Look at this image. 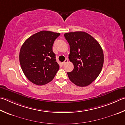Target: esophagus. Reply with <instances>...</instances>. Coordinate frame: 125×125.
Returning <instances> with one entry per match:
<instances>
[{
	"label": "esophagus",
	"instance_id": "34e87169",
	"mask_svg": "<svg viewBox=\"0 0 125 125\" xmlns=\"http://www.w3.org/2000/svg\"><path fill=\"white\" fill-rule=\"evenodd\" d=\"M68 59H65V61H64V62H63V64H64L65 63H66L68 62Z\"/></svg>",
	"mask_w": 125,
	"mask_h": 125
}]
</instances>
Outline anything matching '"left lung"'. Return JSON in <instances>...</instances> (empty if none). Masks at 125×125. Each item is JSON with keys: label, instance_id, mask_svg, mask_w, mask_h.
Here are the masks:
<instances>
[{"label": "left lung", "instance_id": "left-lung-1", "mask_svg": "<svg viewBox=\"0 0 125 125\" xmlns=\"http://www.w3.org/2000/svg\"><path fill=\"white\" fill-rule=\"evenodd\" d=\"M69 43V59L74 69L67 73L73 83L80 87L91 84L100 74L104 63L103 50L98 42L84 31L64 34Z\"/></svg>", "mask_w": 125, "mask_h": 125}]
</instances>
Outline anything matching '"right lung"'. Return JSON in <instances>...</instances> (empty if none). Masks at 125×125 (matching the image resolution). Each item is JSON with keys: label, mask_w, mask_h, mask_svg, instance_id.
Here are the masks:
<instances>
[{"label": "right lung", "mask_w": 125, "mask_h": 125, "mask_svg": "<svg viewBox=\"0 0 125 125\" xmlns=\"http://www.w3.org/2000/svg\"><path fill=\"white\" fill-rule=\"evenodd\" d=\"M60 33L42 31L25 41L20 51V63L25 76L31 83L43 85L50 82L60 68L52 51Z\"/></svg>", "instance_id": "add662e5"}]
</instances>
